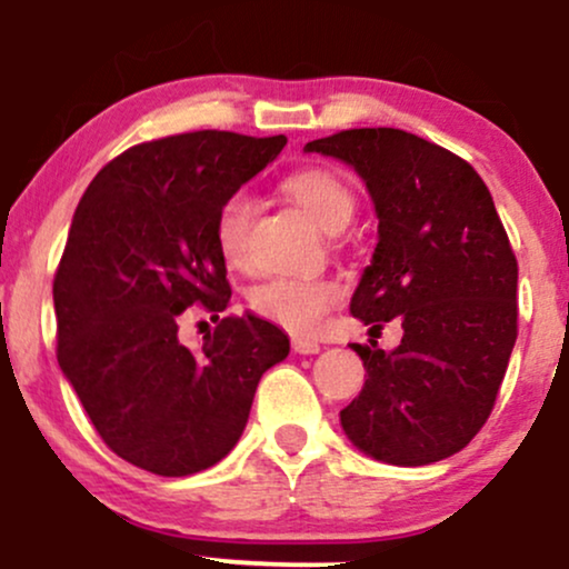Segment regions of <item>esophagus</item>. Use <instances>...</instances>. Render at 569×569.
<instances>
[{
    "mask_svg": "<svg viewBox=\"0 0 569 569\" xmlns=\"http://www.w3.org/2000/svg\"><path fill=\"white\" fill-rule=\"evenodd\" d=\"M291 348L299 356H312V352H321V345L316 339H305V337H291Z\"/></svg>",
    "mask_w": 569,
    "mask_h": 569,
    "instance_id": "obj_1",
    "label": "esophagus"
}]
</instances>
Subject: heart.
<instances>
[{
	"mask_svg": "<svg viewBox=\"0 0 569 569\" xmlns=\"http://www.w3.org/2000/svg\"><path fill=\"white\" fill-rule=\"evenodd\" d=\"M283 192L297 202L323 230L337 232L348 224L356 211V194L348 181L326 166H305L283 179ZM253 202L246 192H232L221 200L213 219V238L227 264L243 267L248 262V230H251ZM342 297L339 283L329 278L310 276H272L253 286L248 305L257 316L283 326L293 335L316 331L326 312Z\"/></svg>",
	"mask_w": 569,
	"mask_h": 569,
	"instance_id": "heart-1",
	"label": "heart"
}]
</instances>
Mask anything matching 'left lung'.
Listing matches in <instances>:
<instances>
[{
    "instance_id": "8db88e82",
    "label": "left lung",
    "mask_w": 569,
    "mask_h": 569,
    "mask_svg": "<svg viewBox=\"0 0 569 569\" xmlns=\"http://www.w3.org/2000/svg\"><path fill=\"white\" fill-rule=\"evenodd\" d=\"M367 181L380 243L350 312L401 318L393 352L352 350L367 382L339 411L358 449L390 466L460 452L492 415L516 335L519 267L492 194L471 162L398 128H350L307 143Z\"/></svg>"
}]
</instances>
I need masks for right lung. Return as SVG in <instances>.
I'll return each instance as SVG.
<instances>
[{
    "label": "right lung",
    "instance_id": "right-lung-1",
    "mask_svg": "<svg viewBox=\"0 0 569 569\" xmlns=\"http://www.w3.org/2000/svg\"><path fill=\"white\" fill-rule=\"evenodd\" d=\"M286 136L192 130L143 141L96 173L53 280L58 363L103 443L130 466L189 476L238 443L262 375L289 337L227 316L189 350L187 307L219 318L230 280L213 219L278 158Z\"/></svg>",
    "mask_w": 569,
    "mask_h": 569
}]
</instances>
